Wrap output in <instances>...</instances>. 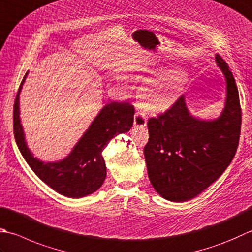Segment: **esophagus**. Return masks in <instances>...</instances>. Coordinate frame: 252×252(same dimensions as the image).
I'll return each instance as SVG.
<instances>
[{"label":"esophagus","instance_id":"34e87169","mask_svg":"<svg viewBox=\"0 0 252 252\" xmlns=\"http://www.w3.org/2000/svg\"><path fill=\"white\" fill-rule=\"evenodd\" d=\"M134 126H140V127H143V126H146L147 125V119H146V116L145 113L139 110L135 112L134 115Z\"/></svg>","mask_w":252,"mask_h":252}]
</instances>
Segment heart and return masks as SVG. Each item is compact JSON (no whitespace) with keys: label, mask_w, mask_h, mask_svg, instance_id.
I'll use <instances>...</instances> for the list:
<instances>
[{"label":"heart","mask_w":252,"mask_h":252,"mask_svg":"<svg viewBox=\"0 0 252 252\" xmlns=\"http://www.w3.org/2000/svg\"><path fill=\"white\" fill-rule=\"evenodd\" d=\"M145 84L141 94L144 101L143 106L150 112L160 113L174 106L184 90L188 74L184 68L176 67L171 70L149 71V75L137 76Z\"/></svg>","instance_id":"1"}]
</instances>
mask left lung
Instances as JSON below:
<instances>
[{
    "label": "left lung",
    "instance_id": "1",
    "mask_svg": "<svg viewBox=\"0 0 252 252\" xmlns=\"http://www.w3.org/2000/svg\"><path fill=\"white\" fill-rule=\"evenodd\" d=\"M215 61L226 82L224 108L218 118L193 116L182 95L164 115L147 122V174L157 193L171 202L200 194L218 180L237 151L241 125L237 85L227 63L219 54Z\"/></svg>",
    "mask_w": 252,
    "mask_h": 252
}]
</instances>
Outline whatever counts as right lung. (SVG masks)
<instances>
[{"label": "right lung", "instance_id": "1", "mask_svg": "<svg viewBox=\"0 0 252 252\" xmlns=\"http://www.w3.org/2000/svg\"><path fill=\"white\" fill-rule=\"evenodd\" d=\"M27 74L19 86L13 112L14 136L23 157L34 174L58 193L73 199L94 193L102 186L107 175L101 153L113 136L130 131L134 108L126 102L107 103L73 146L70 154L57 161H43L34 157L29 150L19 117V94Z\"/></svg>", "mask_w": 252, "mask_h": 252}]
</instances>
